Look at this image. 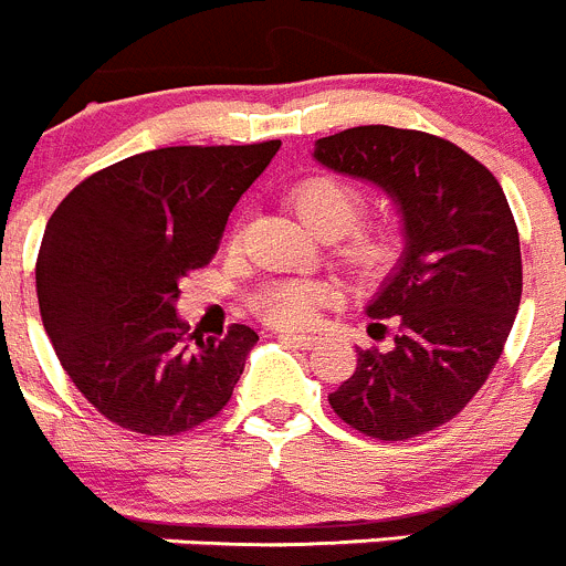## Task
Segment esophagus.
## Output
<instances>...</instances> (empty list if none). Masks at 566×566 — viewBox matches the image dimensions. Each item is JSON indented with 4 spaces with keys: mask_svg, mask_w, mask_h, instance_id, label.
<instances>
[{
    "mask_svg": "<svg viewBox=\"0 0 566 566\" xmlns=\"http://www.w3.org/2000/svg\"><path fill=\"white\" fill-rule=\"evenodd\" d=\"M279 337H282L284 343H290V346H295V348L318 346V337H313V335H293V332H284V335H279Z\"/></svg>",
    "mask_w": 566,
    "mask_h": 566,
    "instance_id": "1",
    "label": "esophagus"
}]
</instances>
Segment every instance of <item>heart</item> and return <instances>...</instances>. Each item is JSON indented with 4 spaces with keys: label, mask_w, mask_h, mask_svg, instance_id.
<instances>
[{
    "label": "heart",
    "mask_w": 566,
    "mask_h": 566,
    "mask_svg": "<svg viewBox=\"0 0 566 566\" xmlns=\"http://www.w3.org/2000/svg\"><path fill=\"white\" fill-rule=\"evenodd\" d=\"M301 220L337 245L343 265L363 279L382 276L399 256V231L394 226H357L366 211V195L357 184L332 172H315L290 192ZM335 301V287L304 279L268 282L251 295V310L276 329H304L315 324L321 310Z\"/></svg>",
    "instance_id": "b5f03b06"
}]
</instances>
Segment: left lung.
<instances>
[{
	"instance_id": "left-lung-1",
	"label": "left lung",
	"mask_w": 566,
	"mask_h": 566,
	"mask_svg": "<svg viewBox=\"0 0 566 566\" xmlns=\"http://www.w3.org/2000/svg\"><path fill=\"white\" fill-rule=\"evenodd\" d=\"M315 158L399 203L405 259L368 315L396 326L388 352L360 348L329 394L348 427L408 441L455 419L497 366L522 298L520 231L478 158L424 130L360 125L324 136Z\"/></svg>"
}]
</instances>
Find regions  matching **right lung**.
I'll use <instances>...</instances> for the list:
<instances>
[{
    "label": "right lung",
    "instance_id": "right-lung-1",
    "mask_svg": "<svg viewBox=\"0 0 566 566\" xmlns=\"http://www.w3.org/2000/svg\"><path fill=\"white\" fill-rule=\"evenodd\" d=\"M282 142L158 147L77 184L35 262L44 329L63 371L111 424L181 436L229 405L256 332H189L178 282L218 253L231 209Z\"/></svg>",
    "mask_w": 566,
    "mask_h": 566
}]
</instances>
